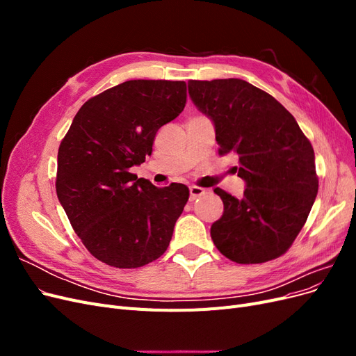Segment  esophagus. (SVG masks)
<instances>
[{"label":"esophagus","mask_w":356,"mask_h":356,"mask_svg":"<svg viewBox=\"0 0 356 356\" xmlns=\"http://www.w3.org/2000/svg\"><path fill=\"white\" fill-rule=\"evenodd\" d=\"M204 193H207V191H204V190L200 188V187H196V186L190 187V200H196L197 197L203 196Z\"/></svg>","instance_id":"obj_1"}]
</instances>
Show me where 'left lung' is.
I'll use <instances>...</instances> for the list:
<instances>
[{
    "mask_svg": "<svg viewBox=\"0 0 356 356\" xmlns=\"http://www.w3.org/2000/svg\"><path fill=\"white\" fill-rule=\"evenodd\" d=\"M190 98L215 126L220 153L239 156L241 199L220 187L222 217L211 227L218 251L239 264L281 257L303 229L318 195L315 153L272 95L241 79L188 81Z\"/></svg>",
    "mask_w": 356,
    "mask_h": 356,
    "instance_id": "8db88e82",
    "label": "left lung"
}]
</instances>
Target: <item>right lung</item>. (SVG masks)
Returning <instances> with one entry per match:
<instances>
[{
	"label": "right lung",
	"instance_id": "right-lung-1",
	"mask_svg": "<svg viewBox=\"0 0 356 356\" xmlns=\"http://www.w3.org/2000/svg\"><path fill=\"white\" fill-rule=\"evenodd\" d=\"M186 101V81L129 80L75 114L59 145L56 193L74 232L99 261L135 268L168 250L188 188H159L129 169L152 154L157 131Z\"/></svg>",
	"mask_w": 356,
	"mask_h": 356
}]
</instances>
